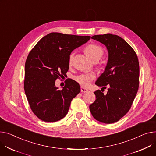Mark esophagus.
<instances>
[{
    "label": "esophagus",
    "instance_id": "34e87169",
    "mask_svg": "<svg viewBox=\"0 0 156 156\" xmlns=\"http://www.w3.org/2000/svg\"><path fill=\"white\" fill-rule=\"evenodd\" d=\"M87 91H88V90L87 88H85L82 87H81V92H82V93H86Z\"/></svg>",
    "mask_w": 156,
    "mask_h": 156
}]
</instances>
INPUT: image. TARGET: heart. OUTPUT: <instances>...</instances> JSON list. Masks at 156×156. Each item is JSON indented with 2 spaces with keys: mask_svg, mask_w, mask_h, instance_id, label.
Instances as JSON below:
<instances>
[{
  "mask_svg": "<svg viewBox=\"0 0 156 156\" xmlns=\"http://www.w3.org/2000/svg\"><path fill=\"white\" fill-rule=\"evenodd\" d=\"M85 53L87 56L91 60L94 59H100L103 56L104 51L103 48L97 44H90L87 46L85 48ZM73 53L69 55V64L71 65L73 58ZM95 78V75L93 73H83L75 77V80L82 87H87L89 86L92 80Z\"/></svg>",
  "mask_w": 156,
  "mask_h": 156,
  "instance_id": "b5f03b06",
  "label": "heart"
}]
</instances>
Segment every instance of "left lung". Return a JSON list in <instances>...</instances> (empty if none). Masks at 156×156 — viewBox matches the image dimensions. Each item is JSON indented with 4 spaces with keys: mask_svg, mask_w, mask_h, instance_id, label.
<instances>
[{
    "mask_svg": "<svg viewBox=\"0 0 156 156\" xmlns=\"http://www.w3.org/2000/svg\"><path fill=\"white\" fill-rule=\"evenodd\" d=\"M91 39L104 44L108 58L105 71L95 82L106 88L107 95L100 90L94 92L96 100L90 105L91 115L97 120L112 123L119 121L130 110L139 85V64L133 48L119 36L95 35Z\"/></svg>",
    "mask_w": 156,
    "mask_h": 156,
    "instance_id": "obj_1",
    "label": "left lung"
}]
</instances>
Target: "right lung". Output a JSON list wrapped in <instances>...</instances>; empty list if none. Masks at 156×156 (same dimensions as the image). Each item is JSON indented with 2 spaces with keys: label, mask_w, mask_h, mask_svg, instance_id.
Returning <instances> with one entry per match:
<instances>
[{
  "label": "right lung",
  "mask_w": 156,
  "mask_h": 156,
  "mask_svg": "<svg viewBox=\"0 0 156 156\" xmlns=\"http://www.w3.org/2000/svg\"><path fill=\"white\" fill-rule=\"evenodd\" d=\"M90 37L51 33L30 51L25 63L24 87L31 110L41 120L55 122L66 115L71 101L80 93V87L70 79L59 90L55 81L68 71L71 52Z\"/></svg>",
  "instance_id": "right-lung-1"
}]
</instances>
